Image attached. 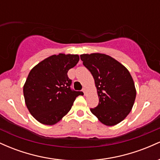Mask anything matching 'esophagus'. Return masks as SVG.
Wrapping results in <instances>:
<instances>
[{
  "label": "esophagus",
  "mask_w": 160,
  "mask_h": 160,
  "mask_svg": "<svg viewBox=\"0 0 160 160\" xmlns=\"http://www.w3.org/2000/svg\"><path fill=\"white\" fill-rule=\"evenodd\" d=\"M82 92H83V93H84V95H86V89H82Z\"/></svg>",
  "instance_id": "esophagus-1"
}]
</instances>
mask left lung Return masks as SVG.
<instances>
[{"label":"left lung","instance_id":"8db88e82","mask_svg":"<svg viewBox=\"0 0 160 160\" xmlns=\"http://www.w3.org/2000/svg\"><path fill=\"white\" fill-rule=\"evenodd\" d=\"M95 80L99 103L90 111L102 123L113 126L127 117L135 103L136 89L128 69L103 53L80 55Z\"/></svg>","mask_w":160,"mask_h":160}]
</instances>
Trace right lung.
Wrapping results in <instances>:
<instances>
[{
	"mask_svg": "<svg viewBox=\"0 0 160 160\" xmlns=\"http://www.w3.org/2000/svg\"><path fill=\"white\" fill-rule=\"evenodd\" d=\"M80 60L78 55L64 54L45 58L29 72L23 86L27 108L34 118L43 125L59 122L82 92L71 90L68 71Z\"/></svg>",
	"mask_w": 160,
	"mask_h": 160,
	"instance_id": "add662e5",
	"label": "right lung"
}]
</instances>
